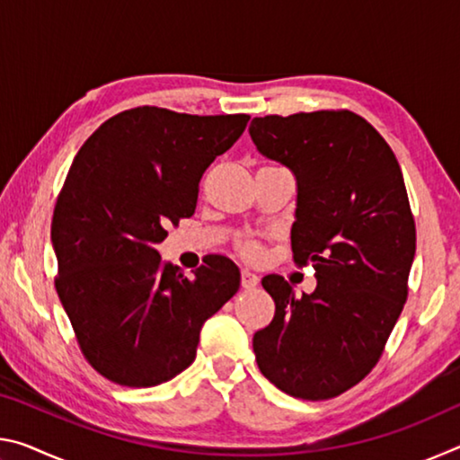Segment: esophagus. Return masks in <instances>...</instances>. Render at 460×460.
Returning <instances> with one entry per match:
<instances>
[{
    "instance_id": "esophagus-1",
    "label": "esophagus",
    "mask_w": 460,
    "mask_h": 460,
    "mask_svg": "<svg viewBox=\"0 0 460 460\" xmlns=\"http://www.w3.org/2000/svg\"><path fill=\"white\" fill-rule=\"evenodd\" d=\"M260 284V276L253 274L252 270H243L241 271V286L243 288H255Z\"/></svg>"
}]
</instances>
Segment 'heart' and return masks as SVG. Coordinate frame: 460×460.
Listing matches in <instances>:
<instances>
[{
  "label": "heart",
  "mask_w": 460,
  "mask_h": 460,
  "mask_svg": "<svg viewBox=\"0 0 460 460\" xmlns=\"http://www.w3.org/2000/svg\"><path fill=\"white\" fill-rule=\"evenodd\" d=\"M243 252H245V255H249V258H255V255H258V247L249 243V245L243 247Z\"/></svg>",
  "instance_id": "heart-1"
}]
</instances>
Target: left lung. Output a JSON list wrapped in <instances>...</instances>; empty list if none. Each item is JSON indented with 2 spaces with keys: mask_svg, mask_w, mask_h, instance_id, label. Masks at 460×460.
Masks as SVG:
<instances>
[{
  "mask_svg": "<svg viewBox=\"0 0 460 460\" xmlns=\"http://www.w3.org/2000/svg\"><path fill=\"white\" fill-rule=\"evenodd\" d=\"M249 136L294 174V261L316 268L302 296L282 276L261 279L276 314L253 334L255 361L284 394L329 400L376 367L406 302L416 227L402 168L351 111L266 115Z\"/></svg>",
  "mask_w": 460,
  "mask_h": 460,
  "instance_id": "1",
  "label": "left lung"
}]
</instances>
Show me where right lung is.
<instances>
[{
	"label": "right lung",
	"mask_w": 460,
	"mask_h": 460,
	"mask_svg": "<svg viewBox=\"0 0 460 460\" xmlns=\"http://www.w3.org/2000/svg\"><path fill=\"white\" fill-rule=\"evenodd\" d=\"M247 121L146 105L107 119L76 152L52 217L57 292L87 361L113 384L182 373L202 324L239 290L223 255L186 278L155 245L194 213L202 172Z\"/></svg>",
	"instance_id": "1"
}]
</instances>
